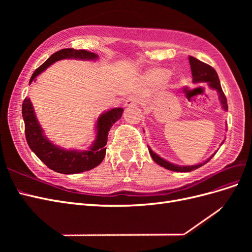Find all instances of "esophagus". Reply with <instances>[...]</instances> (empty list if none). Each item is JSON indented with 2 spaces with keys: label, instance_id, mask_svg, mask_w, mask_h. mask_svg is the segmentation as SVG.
I'll use <instances>...</instances> for the list:
<instances>
[{
  "label": "esophagus",
  "instance_id": "1",
  "mask_svg": "<svg viewBox=\"0 0 252 252\" xmlns=\"http://www.w3.org/2000/svg\"><path fill=\"white\" fill-rule=\"evenodd\" d=\"M138 103H139V98L134 96V95H131V96H129V97L126 98L124 106H125V107H132V106H135Z\"/></svg>",
  "mask_w": 252,
  "mask_h": 252
}]
</instances>
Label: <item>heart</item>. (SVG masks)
<instances>
[{
  "label": "heart",
  "mask_w": 252,
  "mask_h": 252,
  "mask_svg": "<svg viewBox=\"0 0 252 252\" xmlns=\"http://www.w3.org/2000/svg\"><path fill=\"white\" fill-rule=\"evenodd\" d=\"M170 77L169 70L164 69V68H154L148 71L146 74V80L149 82L151 85L159 86L164 84Z\"/></svg>",
  "instance_id": "obj_1"
}]
</instances>
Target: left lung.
<instances>
[{"label": "left lung", "instance_id": "obj_1", "mask_svg": "<svg viewBox=\"0 0 252 252\" xmlns=\"http://www.w3.org/2000/svg\"><path fill=\"white\" fill-rule=\"evenodd\" d=\"M189 63H190V67H191L193 82L194 83H208V85H209L210 88L218 91L219 98L220 101V104H222V107L225 111H227V109H228L227 100H226V96H225L223 90H222V87H220V83L217 71L213 69L211 66L201 62L200 60H197L193 57H189ZM148 150H149V154H150L152 159H154V161L157 164H158L159 166H162V167H164V168L168 169V170L178 171V172H190V171H192L194 169H197L199 167H201V166L205 165L207 162H209L211 158L216 155V154L212 155L208 159H206V161H204L203 163H200L197 165L180 166V165L172 164L168 161H166V159L162 158L161 157H158L157 154H155V152L151 150V148L149 146H148Z\"/></svg>", "mask_w": 252, "mask_h": 252}]
</instances>
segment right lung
Returning <instances> with one entry per match:
<instances>
[{
    "label": "right lung",
    "instance_id": "right-lung-1",
    "mask_svg": "<svg viewBox=\"0 0 252 252\" xmlns=\"http://www.w3.org/2000/svg\"><path fill=\"white\" fill-rule=\"evenodd\" d=\"M64 59L96 60L97 55L83 49H61L51 55L46 62L43 63L39 68H36L32 78H30L29 84H32L37 75L42 73L51 64ZM123 111V108L119 107L102 113L96 121V136L94 144L91 145L88 150L79 151L66 150L52 144L45 136L41 125L37 122L30 98L26 97L22 105V116L25 123L26 141L30 149L48 168L64 174H74L88 171L102 163L106 155L105 145L107 144L108 132L111 126L121 119Z\"/></svg>",
    "mask_w": 252,
    "mask_h": 252
}]
</instances>
